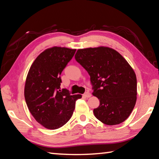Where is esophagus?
<instances>
[{
  "instance_id": "esophagus-1",
  "label": "esophagus",
  "mask_w": 159,
  "mask_h": 159,
  "mask_svg": "<svg viewBox=\"0 0 159 159\" xmlns=\"http://www.w3.org/2000/svg\"><path fill=\"white\" fill-rule=\"evenodd\" d=\"M83 96V97L87 98H90L91 96H92V93H89V92H86V93H84Z\"/></svg>"
}]
</instances>
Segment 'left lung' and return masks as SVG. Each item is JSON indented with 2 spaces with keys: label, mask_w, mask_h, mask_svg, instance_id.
I'll return each mask as SVG.
<instances>
[{
  "label": "left lung",
  "mask_w": 159,
  "mask_h": 159,
  "mask_svg": "<svg viewBox=\"0 0 159 159\" xmlns=\"http://www.w3.org/2000/svg\"><path fill=\"white\" fill-rule=\"evenodd\" d=\"M75 59L89 74L92 94L100 100L95 117L111 126L126 120L137 100L136 74L127 61L104 46L79 49Z\"/></svg>",
  "instance_id": "obj_1"
}]
</instances>
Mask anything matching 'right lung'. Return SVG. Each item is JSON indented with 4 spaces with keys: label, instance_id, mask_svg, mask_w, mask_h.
<instances>
[{
    "label": "right lung",
    "instance_id": "right-lung-1",
    "mask_svg": "<svg viewBox=\"0 0 159 159\" xmlns=\"http://www.w3.org/2000/svg\"><path fill=\"white\" fill-rule=\"evenodd\" d=\"M76 49L52 47L42 52L33 63L26 76L25 98L35 120L48 129L66 124L72 117L80 94L61 90V74L72 59Z\"/></svg>",
    "mask_w": 159,
    "mask_h": 159
}]
</instances>
